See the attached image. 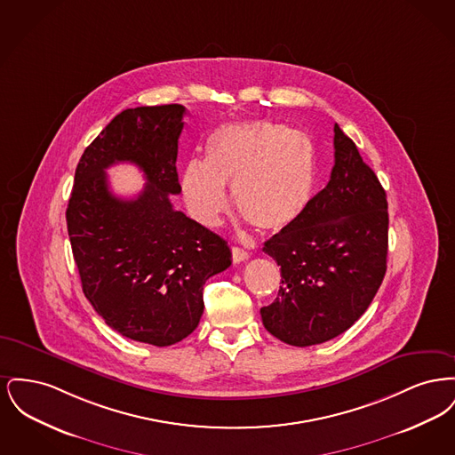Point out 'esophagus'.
<instances>
[{
  "mask_svg": "<svg viewBox=\"0 0 455 455\" xmlns=\"http://www.w3.org/2000/svg\"><path fill=\"white\" fill-rule=\"evenodd\" d=\"M232 258H234V262H242V260L249 259L251 254L240 247H232Z\"/></svg>",
  "mask_w": 455,
  "mask_h": 455,
  "instance_id": "1",
  "label": "esophagus"
}]
</instances>
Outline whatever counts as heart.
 Returning <instances> with one entry per match:
<instances>
[{
    "label": "heart",
    "instance_id": "b5f03b06",
    "mask_svg": "<svg viewBox=\"0 0 455 455\" xmlns=\"http://www.w3.org/2000/svg\"><path fill=\"white\" fill-rule=\"evenodd\" d=\"M206 160L186 164L180 188L189 213L203 225H218L230 206L259 230L278 232L297 221L315 182V148L299 130L256 121L225 124L206 140Z\"/></svg>",
    "mask_w": 455,
    "mask_h": 455
}]
</instances>
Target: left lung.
Segmentation results:
<instances>
[{
  "mask_svg": "<svg viewBox=\"0 0 455 455\" xmlns=\"http://www.w3.org/2000/svg\"><path fill=\"white\" fill-rule=\"evenodd\" d=\"M386 191L351 138L334 124V167L297 221L266 240L282 266L276 300L260 308L264 327L291 347L321 345L355 324L387 269Z\"/></svg>",
  "mask_w": 455,
  "mask_h": 455,
  "instance_id": "left-lung-1",
  "label": "left lung"
}]
</instances>
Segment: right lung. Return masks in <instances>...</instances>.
Listing matches in <instances>:
<instances>
[{
	"label": "right lung",
	"mask_w": 455,
	"mask_h": 455,
	"mask_svg": "<svg viewBox=\"0 0 455 455\" xmlns=\"http://www.w3.org/2000/svg\"><path fill=\"white\" fill-rule=\"evenodd\" d=\"M180 104L126 108L82 155L66 210L82 288L108 327L132 341L171 347L203 315V286L232 264L223 238L173 210L180 193ZM119 161L146 173L132 200L112 196L105 169Z\"/></svg>",
	"instance_id": "1"
}]
</instances>
